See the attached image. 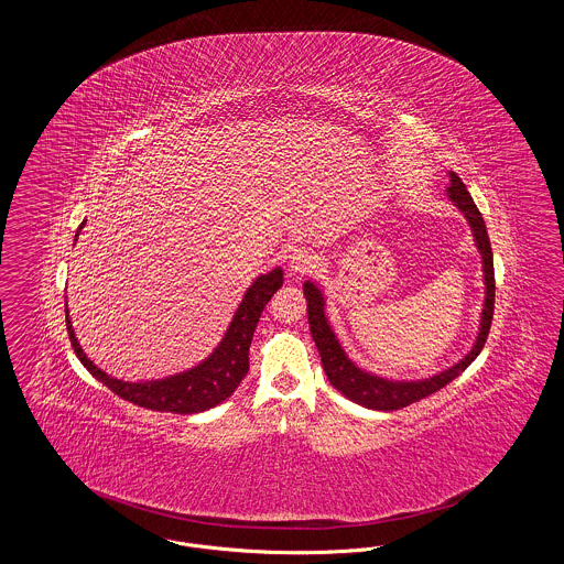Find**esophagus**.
I'll list each match as a JSON object with an SVG mask.
<instances>
[{"label": "esophagus", "mask_w": 564, "mask_h": 564, "mask_svg": "<svg viewBox=\"0 0 564 564\" xmlns=\"http://www.w3.org/2000/svg\"><path fill=\"white\" fill-rule=\"evenodd\" d=\"M288 267H290L294 274L311 272V270L317 267V253L313 249H308V247H297V249H294V253L290 256Z\"/></svg>", "instance_id": "34e87169"}]
</instances>
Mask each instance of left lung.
Wrapping results in <instances>:
<instances>
[{"label":"left lung","instance_id":"1","mask_svg":"<svg viewBox=\"0 0 564 564\" xmlns=\"http://www.w3.org/2000/svg\"><path fill=\"white\" fill-rule=\"evenodd\" d=\"M448 198L465 215V219L471 226L476 247L482 256L484 285H486V297H484L482 319H480V332L476 338V345L471 350L455 364L453 368L440 372V375L423 378V380H389L382 376L370 375L361 368H357L345 349L340 347L336 334L332 332L327 317H325V300H323L322 290L306 281L304 283V295H306V313H308V325L313 340L322 355L323 370L327 380L332 382L334 389H338L350 402L361 403L372 410H400L410 403L419 402L423 398H430L431 393L440 391L446 387L456 376L465 372V368L480 355L484 349V343L490 332V322H492V311H495V269H492V249L488 241L486 224H484L482 214L478 212L474 198L460 182V177L455 171L448 173Z\"/></svg>","mask_w":564,"mask_h":564}]
</instances>
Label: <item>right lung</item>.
Masks as SVG:
<instances>
[{
	"label": "right lung",
	"mask_w": 564,
	"mask_h": 564,
	"mask_svg": "<svg viewBox=\"0 0 564 564\" xmlns=\"http://www.w3.org/2000/svg\"><path fill=\"white\" fill-rule=\"evenodd\" d=\"M78 232H76V239H78ZM281 285H283L281 269L270 270L267 274L258 276L242 297L217 349L203 364L189 368L186 372L166 376L162 380L124 382L99 370L82 350L72 327L69 311H65L67 334L82 366L99 382H104L108 389H111L118 398L156 412H173V414L205 412L217 403L228 400L235 393V389L241 384L245 375L249 372V347H251L256 325L260 322V315L269 304L270 297Z\"/></svg>",
	"instance_id": "right-lung-1"
}]
</instances>
